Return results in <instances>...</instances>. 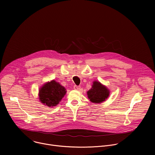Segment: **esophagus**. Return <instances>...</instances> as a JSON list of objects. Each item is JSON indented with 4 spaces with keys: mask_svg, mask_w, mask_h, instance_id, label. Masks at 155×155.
I'll list each match as a JSON object with an SVG mask.
<instances>
[{
    "mask_svg": "<svg viewBox=\"0 0 155 155\" xmlns=\"http://www.w3.org/2000/svg\"><path fill=\"white\" fill-rule=\"evenodd\" d=\"M74 88L75 90H80V86H77V85H75L74 86Z\"/></svg>",
    "mask_w": 155,
    "mask_h": 155,
    "instance_id": "esophagus-1",
    "label": "esophagus"
}]
</instances>
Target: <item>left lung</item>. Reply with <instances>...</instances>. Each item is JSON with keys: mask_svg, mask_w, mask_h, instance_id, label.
<instances>
[{"mask_svg": "<svg viewBox=\"0 0 155 155\" xmlns=\"http://www.w3.org/2000/svg\"><path fill=\"white\" fill-rule=\"evenodd\" d=\"M88 98L92 102L101 103L105 101L109 96L107 88L98 81H94L92 88L87 92Z\"/></svg>", "mask_w": 155, "mask_h": 155, "instance_id": "obj_1", "label": "left lung"}]
</instances>
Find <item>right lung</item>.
Masks as SVG:
<instances>
[{"mask_svg": "<svg viewBox=\"0 0 155 155\" xmlns=\"http://www.w3.org/2000/svg\"><path fill=\"white\" fill-rule=\"evenodd\" d=\"M65 93V87L53 80L45 83L40 88L39 99L45 105L53 107L59 104Z\"/></svg>", "mask_w": 155, "mask_h": 155, "instance_id": "obj_1", "label": "right lung"}]
</instances>
